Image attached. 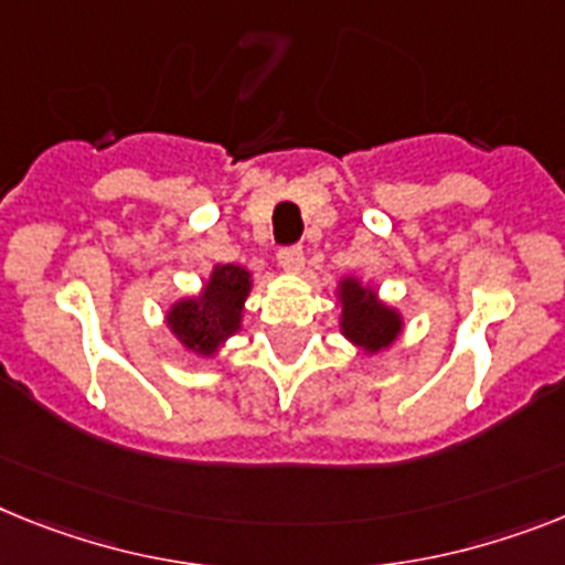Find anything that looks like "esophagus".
Listing matches in <instances>:
<instances>
[{
	"label": "esophagus",
	"mask_w": 565,
	"mask_h": 565,
	"mask_svg": "<svg viewBox=\"0 0 565 565\" xmlns=\"http://www.w3.org/2000/svg\"><path fill=\"white\" fill-rule=\"evenodd\" d=\"M278 267L287 269V273H298L305 267V249L301 246H284L278 253Z\"/></svg>",
	"instance_id": "obj_1"
}]
</instances>
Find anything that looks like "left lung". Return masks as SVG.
<instances>
[{"label": "left lung", "mask_w": 565, "mask_h": 565, "mask_svg": "<svg viewBox=\"0 0 565 565\" xmlns=\"http://www.w3.org/2000/svg\"><path fill=\"white\" fill-rule=\"evenodd\" d=\"M335 305L339 333L362 355H379L405 333V316L382 301L376 287L364 284L359 275H341L335 284Z\"/></svg>", "instance_id": "1"}]
</instances>
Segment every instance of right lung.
I'll use <instances>...</instances> for the list:
<instances>
[{
	"mask_svg": "<svg viewBox=\"0 0 565 565\" xmlns=\"http://www.w3.org/2000/svg\"><path fill=\"white\" fill-rule=\"evenodd\" d=\"M253 292V273L241 264H215L194 296L178 298L166 310V327L183 350L215 359L244 327V305Z\"/></svg>",
	"mask_w": 565,
	"mask_h": 565,
	"instance_id": "add662e5",
	"label": "right lung"
}]
</instances>
